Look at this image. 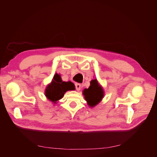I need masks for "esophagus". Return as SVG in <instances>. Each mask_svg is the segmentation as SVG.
<instances>
[{
    "label": "esophagus",
    "instance_id": "1",
    "mask_svg": "<svg viewBox=\"0 0 157 157\" xmlns=\"http://www.w3.org/2000/svg\"><path fill=\"white\" fill-rule=\"evenodd\" d=\"M75 86H76V89L78 90V91H79V90H80L81 89V85L79 84V83H76L75 84Z\"/></svg>",
    "mask_w": 157,
    "mask_h": 157
}]
</instances>
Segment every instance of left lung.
<instances>
[{
  "label": "left lung",
  "mask_w": 157,
  "mask_h": 157,
  "mask_svg": "<svg viewBox=\"0 0 157 157\" xmlns=\"http://www.w3.org/2000/svg\"><path fill=\"white\" fill-rule=\"evenodd\" d=\"M83 94L90 107H94L99 103L104 97V90L98 84L97 79L90 81V86L88 88H85Z\"/></svg>",
  "instance_id": "obj_1"
}]
</instances>
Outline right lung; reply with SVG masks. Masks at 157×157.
<instances>
[{
  "label": "right lung",
  "mask_w": 157,
  "mask_h": 157,
  "mask_svg": "<svg viewBox=\"0 0 157 157\" xmlns=\"http://www.w3.org/2000/svg\"><path fill=\"white\" fill-rule=\"evenodd\" d=\"M75 86L71 81H62L60 75L55 74L52 83L48 85L45 90V95L48 100L56 104L63 97L64 94L68 90H74Z\"/></svg>",
  "instance_id": "add662e5"
}]
</instances>
